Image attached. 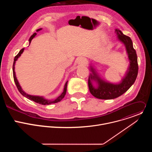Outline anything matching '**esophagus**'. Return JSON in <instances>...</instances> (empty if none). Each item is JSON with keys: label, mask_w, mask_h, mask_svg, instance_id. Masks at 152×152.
<instances>
[{"label": "esophagus", "mask_w": 152, "mask_h": 152, "mask_svg": "<svg viewBox=\"0 0 152 152\" xmlns=\"http://www.w3.org/2000/svg\"><path fill=\"white\" fill-rule=\"evenodd\" d=\"M86 62V59L84 57H80L79 58L77 61V63L79 65H82V64H85Z\"/></svg>", "instance_id": "34e87169"}]
</instances>
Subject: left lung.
Returning a JSON list of instances; mask_svg holds the SVG:
<instances>
[{
	"label": "left lung",
	"instance_id": "8db88e82",
	"mask_svg": "<svg viewBox=\"0 0 152 152\" xmlns=\"http://www.w3.org/2000/svg\"><path fill=\"white\" fill-rule=\"evenodd\" d=\"M119 41L124 45L129 61V66L125 75L118 83H112L102 79L96 69L90 65L91 72L88 78V87L91 94L99 99H114L125 92L134 83L138 71L137 55L134 49L132 39L129 37L124 35L118 29L115 30ZM96 83V86L94 83Z\"/></svg>",
	"mask_w": 152,
	"mask_h": 152
}]
</instances>
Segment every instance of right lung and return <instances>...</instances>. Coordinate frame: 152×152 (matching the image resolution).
<instances>
[{"label":"right lung","instance_id":"obj_1","mask_svg":"<svg viewBox=\"0 0 152 152\" xmlns=\"http://www.w3.org/2000/svg\"><path fill=\"white\" fill-rule=\"evenodd\" d=\"M42 29V28H39L37 30V32H38L39 31H41ZM37 35V33L35 32L34 34H33L31 36L29 39V43H31L32 39L36 36ZM24 48L21 49L20 51L19 52V53L15 56L14 58V63H13V66H12V71H13V77H14V82H15V83L17 86V87L19 91V92L22 94L23 96H25V97H26L27 99L31 100H32L36 103H38L39 104H43V105H48V104H53V103H58L59 102H60L65 96V95H66V92H67V83H68V80L66 82V84H65L64 85V90H63V92L62 93V94L58 96L56 99H55V100H48L47 99H45L43 96H33V95H30V94H27L26 93H25L23 89L21 88V86L16 77V75H15V62L16 61H17L18 58L21 56V55L22 54V53L24 51Z\"/></svg>","mask_w":152,"mask_h":152}]
</instances>
